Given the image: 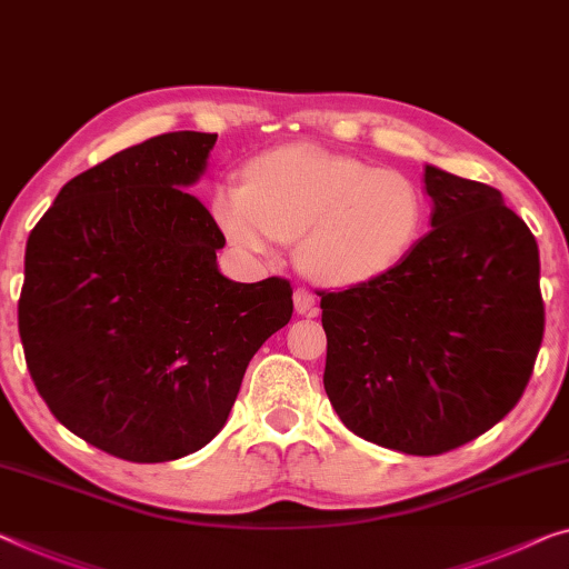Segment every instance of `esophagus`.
I'll return each instance as SVG.
<instances>
[{
  "mask_svg": "<svg viewBox=\"0 0 569 569\" xmlns=\"http://www.w3.org/2000/svg\"><path fill=\"white\" fill-rule=\"evenodd\" d=\"M293 307L303 317H311V313H317V296H313L309 288H296L293 293Z\"/></svg>",
  "mask_w": 569,
  "mask_h": 569,
  "instance_id": "1",
  "label": "esophagus"
}]
</instances>
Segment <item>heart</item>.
<instances>
[{"label": "heart", "mask_w": 569, "mask_h": 569, "mask_svg": "<svg viewBox=\"0 0 569 569\" xmlns=\"http://www.w3.org/2000/svg\"><path fill=\"white\" fill-rule=\"evenodd\" d=\"M211 214L237 250L270 256L296 240L299 266L327 286L396 270L427 232L429 201L411 176L317 146L262 152L242 183L219 186Z\"/></svg>", "instance_id": "heart-1"}]
</instances>
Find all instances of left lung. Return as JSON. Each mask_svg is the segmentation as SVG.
Segmentation results:
<instances>
[{"mask_svg":"<svg viewBox=\"0 0 569 569\" xmlns=\"http://www.w3.org/2000/svg\"><path fill=\"white\" fill-rule=\"evenodd\" d=\"M431 232L378 281L319 291L325 391L372 445L442 455L519 403L545 337L539 248L493 186L427 166Z\"/></svg>","mask_w":569,"mask_h":569,"instance_id":"left-lung-1","label":"left lung"}]
</instances>
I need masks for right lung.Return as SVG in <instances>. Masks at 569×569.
Returning <instances> with one entry per match:
<instances>
[{
    "label": "right lung",
    "instance_id": "right-lung-1",
    "mask_svg": "<svg viewBox=\"0 0 569 569\" xmlns=\"http://www.w3.org/2000/svg\"><path fill=\"white\" fill-rule=\"evenodd\" d=\"M217 134L166 132L68 181L30 232L24 362L68 431L130 462L209 445L252 355L293 313L286 278L234 283L189 186Z\"/></svg>",
    "mask_w": 569,
    "mask_h": 569
}]
</instances>
